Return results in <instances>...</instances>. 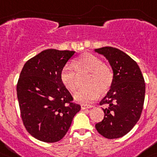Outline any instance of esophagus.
<instances>
[{
  "label": "esophagus",
  "mask_w": 157,
  "mask_h": 157,
  "mask_svg": "<svg viewBox=\"0 0 157 157\" xmlns=\"http://www.w3.org/2000/svg\"><path fill=\"white\" fill-rule=\"evenodd\" d=\"M80 107H81V109L82 110H85V109H89L93 107V106L92 105H87V104H81L80 105Z\"/></svg>",
  "instance_id": "obj_1"
}]
</instances>
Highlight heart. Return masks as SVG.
<instances>
[{
    "label": "heart",
    "mask_w": 157,
    "mask_h": 157,
    "mask_svg": "<svg viewBox=\"0 0 157 157\" xmlns=\"http://www.w3.org/2000/svg\"><path fill=\"white\" fill-rule=\"evenodd\" d=\"M77 71L86 70L89 72L85 84L88 86L80 88L74 94V99L83 103H88L97 99L99 92H107L113 83L112 71L103 65L101 58L91 53H84L75 60L74 65L65 64L61 70L60 79L64 86L70 92L77 89Z\"/></svg>",
    "instance_id": "1"
}]
</instances>
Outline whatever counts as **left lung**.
Instances as JSON below:
<instances>
[{
  "label": "left lung",
  "mask_w": 157,
  "mask_h": 157,
  "mask_svg": "<svg viewBox=\"0 0 157 157\" xmlns=\"http://www.w3.org/2000/svg\"><path fill=\"white\" fill-rule=\"evenodd\" d=\"M94 50L108 61L114 76L111 89L99 103L107 106L103 109L104 118L95 124V129L106 138H118L129 133L141 117L145 93L144 77L137 62L122 50L111 46Z\"/></svg>",
  "instance_id": "left-lung-1"
}]
</instances>
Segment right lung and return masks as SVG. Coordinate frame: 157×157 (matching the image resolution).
I'll use <instances>...</instances> for the list:
<instances>
[{
  "label": "right lung",
  "instance_id": "right-lung-1",
  "mask_svg": "<svg viewBox=\"0 0 157 157\" xmlns=\"http://www.w3.org/2000/svg\"><path fill=\"white\" fill-rule=\"evenodd\" d=\"M75 51L45 50L24 64L16 92L26 129L44 142H57L66 134L80 106L73 103L60 73Z\"/></svg>",
  "mask_w": 157,
  "mask_h": 157
}]
</instances>
